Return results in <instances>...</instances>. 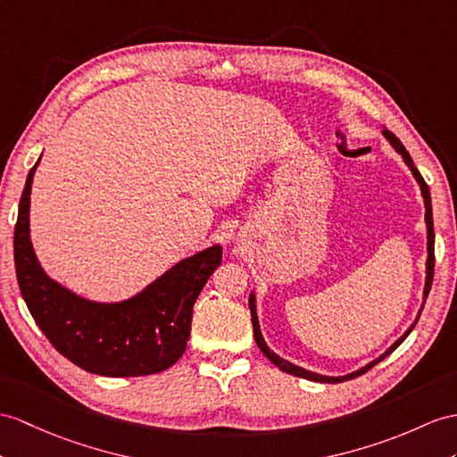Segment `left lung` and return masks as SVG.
Returning a JSON list of instances; mask_svg holds the SVG:
<instances>
[{"mask_svg": "<svg viewBox=\"0 0 457 457\" xmlns=\"http://www.w3.org/2000/svg\"><path fill=\"white\" fill-rule=\"evenodd\" d=\"M384 133V137L389 141V145H392V147L402 154L403 157V161H405V164L409 166V170L413 172V176H415V180L419 182V186H420V192H422V199H425V220H427V250H428V258H427V281H425V295H422V298L427 300V296H428V291H430V285H432V275H434V225H432V204H430V192H428V186H427V182H425V178L420 176V172L415 169V164H413V159H411V154L407 153V149L403 147V143L399 141L392 131L389 129H384L382 131ZM248 304H250V312H252V326H253V337H255V343H258V347H260V351L265 354L267 359H270L277 369L279 370H283V372H287V374H293V376H298V378H306V380H312V382H324V384H337V382H345V380H353V378H357V376H361V374H364V372H369L374 364H378L380 361H384L387 354H392L399 345L403 343V339L409 336L411 331H413V328H415V324L419 321V316H420V312H422V306H425V303H422V306H420V310H419V316H417V320H415V324L411 326L402 337H399L392 347H389L384 354H380V357L378 359H374L372 362H369L366 366H362V369H359V370H354V372H351V374H347V376H321V374H316V372H310V370H306V369H300V366H296V364H293V362H288V361H285V359H281L279 354H275L270 347H267V343L263 341V336H262V331H260V321H258V312H255V296H253V293L250 295V300H248Z\"/></svg>", "mask_w": 457, "mask_h": 457, "instance_id": "8db88e82", "label": "left lung"}]
</instances>
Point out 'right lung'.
Listing matches in <instances>:
<instances>
[{
  "label": "right lung",
  "instance_id": "right-lung-1",
  "mask_svg": "<svg viewBox=\"0 0 457 457\" xmlns=\"http://www.w3.org/2000/svg\"><path fill=\"white\" fill-rule=\"evenodd\" d=\"M32 166L15 225V271L21 295L55 351L98 376L129 378L162 372L182 357L192 329V310L220 265L219 244L178 262L141 293L121 303H95L44 273L30 242Z\"/></svg>",
  "mask_w": 457,
  "mask_h": 457
}]
</instances>
